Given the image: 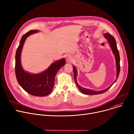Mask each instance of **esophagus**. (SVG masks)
<instances>
[{
    "label": "esophagus",
    "instance_id": "obj_1",
    "mask_svg": "<svg viewBox=\"0 0 134 134\" xmlns=\"http://www.w3.org/2000/svg\"><path fill=\"white\" fill-rule=\"evenodd\" d=\"M66 62L68 63H70L72 62V60H73V59H72V57L70 55H67L66 56Z\"/></svg>",
    "mask_w": 134,
    "mask_h": 134
}]
</instances>
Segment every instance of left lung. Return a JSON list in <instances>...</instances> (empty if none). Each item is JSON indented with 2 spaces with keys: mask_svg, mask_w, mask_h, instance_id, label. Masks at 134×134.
I'll use <instances>...</instances> for the list:
<instances>
[{
  "mask_svg": "<svg viewBox=\"0 0 134 134\" xmlns=\"http://www.w3.org/2000/svg\"><path fill=\"white\" fill-rule=\"evenodd\" d=\"M104 37L105 38V39L107 40V43L109 44V47L111 48V50L114 55L115 57V64H116V79L114 81V82H113V83L110 86L108 87L107 88L104 89V90H99V91H96V90H93L92 89H88V88H83L81 86H80V85H79L78 83L76 81V78H77V69L76 68V67L73 65L72 67H73V71H74V80L75 82V83L76 84L77 87H78V88L79 89L80 91L81 92V93L85 94H89V95H91V94H100V93H104L105 92H106V91H107L109 88H110L112 86L113 84L116 81L118 77H119V75L120 73V55H119V51L118 50L117 48V45H116V41L115 40V38L113 37L112 36H111L109 33L107 32V33H105L104 34Z\"/></svg>",
  "mask_w": 134,
  "mask_h": 134,
  "instance_id": "left-lung-1",
  "label": "left lung"
}]
</instances>
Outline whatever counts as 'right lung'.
Masks as SVG:
<instances>
[{"label":"right lung","mask_w":134,"mask_h":134,"mask_svg":"<svg viewBox=\"0 0 134 134\" xmlns=\"http://www.w3.org/2000/svg\"><path fill=\"white\" fill-rule=\"evenodd\" d=\"M38 32V30H30L22 37L16 52L15 69L17 81L23 90L32 96L44 97L52 91L55 75L59 70L65 65L66 62L65 58L55 61L40 73H31L23 68L21 55L23 45L30 35Z\"/></svg>","instance_id":"add662e5"}]
</instances>
